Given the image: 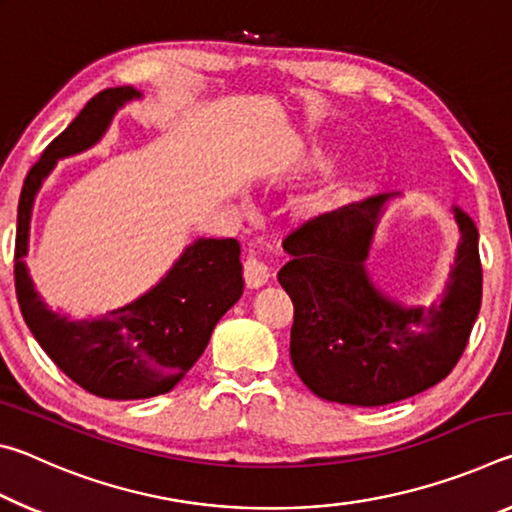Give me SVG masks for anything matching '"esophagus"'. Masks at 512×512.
I'll return each mask as SVG.
<instances>
[{
  "label": "esophagus",
  "mask_w": 512,
  "mask_h": 512,
  "mask_svg": "<svg viewBox=\"0 0 512 512\" xmlns=\"http://www.w3.org/2000/svg\"><path fill=\"white\" fill-rule=\"evenodd\" d=\"M271 277V268H268L264 262H259L257 257H246L244 262V280L248 289H259L264 287Z\"/></svg>",
  "instance_id": "34e87169"
}]
</instances>
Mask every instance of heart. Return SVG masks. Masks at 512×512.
Returning a JSON list of instances; mask_svg holds the SVG:
<instances>
[{
    "instance_id": "1",
    "label": "heart",
    "mask_w": 512,
    "mask_h": 512,
    "mask_svg": "<svg viewBox=\"0 0 512 512\" xmlns=\"http://www.w3.org/2000/svg\"><path fill=\"white\" fill-rule=\"evenodd\" d=\"M339 192H341V185H332V187H327L325 192L311 196L307 203H302V214L316 216L320 212H325V207L334 201L336 194H339Z\"/></svg>"
}]
</instances>
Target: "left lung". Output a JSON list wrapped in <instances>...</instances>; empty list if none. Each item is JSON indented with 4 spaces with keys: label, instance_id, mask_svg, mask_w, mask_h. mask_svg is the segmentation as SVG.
Instances as JSON below:
<instances>
[{
    "label": "left lung",
    "instance_id": "left-lung-1",
    "mask_svg": "<svg viewBox=\"0 0 512 512\" xmlns=\"http://www.w3.org/2000/svg\"><path fill=\"white\" fill-rule=\"evenodd\" d=\"M395 196H370L316 216L282 244L289 262L277 280L293 302L291 363L327 402L384 406L436 386L461 359L479 316V230L456 205L461 241L443 298L411 307L372 282L370 246Z\"/></svg>",
    "mask_w": 512,
    "mask_h": 512
}]
</instances>
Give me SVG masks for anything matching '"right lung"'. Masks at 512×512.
<instances>
[{"label": "right lung", "mask_w": 512, "mask_h": 512, "mask_svg": "<svg viewBox=\"0 0 512 512\" xmlns=\"http://www.w3.org/2000/svg\"><path fill=\"white\" fill-rule=\"evenodd\" d=\"M135 88H108L42 151L27 173L17 205L15 291L24 323L49 359L85 391L108 400H144L169 393L205 352L216 323L244 293L237 239L189 244L162 280L128 305L97 318L51 311L33 287L27 262L31 212L58 160L92 149Z\"/></svg>", "instance_id": "right-lung-1"}]
</instances>
